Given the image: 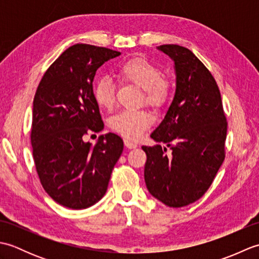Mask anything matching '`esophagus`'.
<instances>
[{"instance_id": "esophagus-1", "label": "esophagus", "mask_w": 259, "mask_h": 259, "mask_svg": "<svg viewBox=\"0 0 259 259\" xmlns=\"http://www.w3.org/2000/svg\"><path fill=\"white\" fill-rule=\"evenodd\" d=\"M124 146L128 148V149H135V148L138 147V145H137L136 142L131 141L129 139H124Z\"/></svg>"}]
</instances>
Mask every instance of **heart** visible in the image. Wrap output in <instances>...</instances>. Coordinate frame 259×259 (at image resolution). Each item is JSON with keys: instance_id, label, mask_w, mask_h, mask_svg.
I'll return each instance as SVG.
<instances>
[{"instance_id": "heart-1", "label": "heart", "mask_w": 259, "mask_h": 259, "mask_svg": "<svg viewBox=\"0 0 259 259\" xmlns=\"http://www.w3.org/2000/svg\"><path fill=\"white\" fill-rule=\"evenodd\" d=\"M120 81L134 83L144 90V99L151 107H160L170 95L169 82L162 78L161 70L142 58H133L119 65ZM93 97L101 108L110 110L115 100V85L109 76H102L93 85ZM111 128L129 139H138L151 124V117L145 111H121L113 115Z\"/></svg>"}]
</instances>
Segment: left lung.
<instances>
[{
  "mask_svg": "<svg viewBox=\"0 0 259 259\" xmlns=\"http://www.w3.org/2000/svg\"><path fill=\"white\" fill-rule=\"evenodd\" d=\"M157 49L175 63L176 92L150 135L158 144L142 147L145 181L151 196L179 208L199 199L212 184L225 159L227 121L218 85L200 60L177 45ZM160 143L170 148L171 155Z\"/></svg>",
  "mask_w": 259,
  "mask_h": 259,
  "instance_id": "left-lung-1",
  "label": "left lung"
}]
</instances>
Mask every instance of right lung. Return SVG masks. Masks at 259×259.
Returning <instances> with one entry per match:
<instances>
[{"label":"right lung","mask_w":259,"mask_h":259,"mask_svg":"<svg viewBox=\"0 0 259 259\" xmlns=\"http://www.w3.org/2000/svg\"><path fill=\"white\" fill-rule=\"evenodd\" d=\"M120 52L74 45L54 61L37 87L32 111L31 142L43 188L71 209L91 207L104 196L123 141L109 133L92 146L88 133L103 130L92 82L97 70Z\"/></svg>","instance_id":"right-lung-1"}]
</instances>
